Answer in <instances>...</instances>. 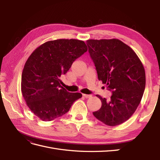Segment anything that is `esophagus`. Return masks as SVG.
Returning a JSON list of instances; mask_svg holds the SVG:
<instances>
[{
	"label": "esophagus",
	"mask_w": 160,
	"mask_h": 160,
	"mask_svg": "<svg viewBox=\"0 0 160 160\" xmlns=\"http://www.w3.org/2000/svg\"><path fill=\"white\" fill-rule=\"evenodd\" d=\"M83 96L85 98H89L91 97V95H87V94H83Z\"/></svg>",
	"instance_id": "34e87169"
}]
</instances>
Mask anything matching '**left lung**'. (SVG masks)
I'll use <instances>...</instances> for the list:
<instances>
[{"label": "left lung", "instance_id": "1", "mask_svg": "<svg viewBox=\"0 0 160 160\" xmlns=\"http://www.w3.org/2000/svg\"><path fill=\"white\" fill-rule=\"evenodd\" d=\"M98 79L112 91L110 100L102 98L95 117L109 126L125 122L137 109L146 87V72L133 50L116 38L87 41Z\"/></svg>", "mask_w": 160, "mask_h": 160}]
</instances>
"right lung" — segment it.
Masks as SVG:
<instances>
[{"instance_id":"1","label":"right lung","mask_w":160,"mask_h":160,"mask_svg":"<svg viewBox=\"0 0 160 160\" xmlns=\"http://www.w3.org/2000/svg\"><path fill=\"white\" fill-rule=\"evenodd\" d=\"M88 51L83 41H47L34 51L24 66L21 91L28 108L38 118L49 122L69 111L80 93H69L60 85V77Z\"/></svg>"}]
</instances>
